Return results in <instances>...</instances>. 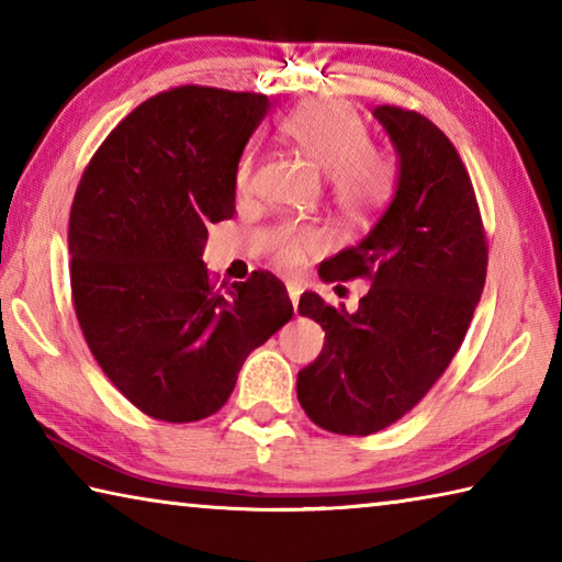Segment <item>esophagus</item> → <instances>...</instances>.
<instances>
[{"label": "esophagus", "instance_id": "obj_1", "mask_svg": "<svg viewBox=\"0 0 562 562\" xmlns=\"http://www.w3.org/2000/svg\"><path fill=\"white\" fill-rule=\"evenodd\" d=\"M288 294H290V300H292V307L297 310V302H300V294H302V288L297 282H288Z\"/></svg>", "mask_w": 562, "mask_h": 562}]
</instances>
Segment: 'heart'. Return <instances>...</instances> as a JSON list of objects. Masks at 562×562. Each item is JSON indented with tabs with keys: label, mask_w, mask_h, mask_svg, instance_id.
<instances>
[{
	"label": "heart",
	"mask_w": 562,
	"mask_h": 562,
	"mask_svg": "<svg viewBox=\"0 0 562 562\" xmlns=\"http://www.w3.org/2000/svg\"><path fill=\"white\" fill-rule=\"evenodd\" d=\"M282 131L329 173V195L341 213L361 217L386 201L394 183V164L369 144L364 121L339 101H304L282 121ZM255 158L250 150L235 170L237 193H250ZM325 247L317 227L288 225L272 243V258L282 268H300Z\"/></svg>",
	"instance_id": "heart-1"
}]
</instances>
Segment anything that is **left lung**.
Here are the masks:
<instances>
[{
  "label": "left lung",
  "instance_id": "1",
  "mask_svg": "<svg viewBox=\"0 0 562 562\" xmlns=\"http://www.w3.org/2000/svg\"><path fill=\"white\" fill-rule=\"evenodd\" d=\"M398 154L392 203L364 240L319 265L325 282L372 288L349 315L304 292L297 312L325 329L297 374V398L319 429L369 436L429 394L459 351L481 300L488 240L459 150L418 111L376 106Z\"/></svg>",
  "mask_w": 562,
  "mask_h": 562
}]
</instances>
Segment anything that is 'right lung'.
Here are the masks:
<instances>
[{"instance_id": "1", "label": "right lung", "mask_w": 562, "mask_h": 562, "mask_svg": "<svg viewBox=\"0 0 562 562\" xmlns=\"http://www.w3.org/2000/svg\"><path fill=\"white\" fill-rule=\"evenodd\" d=\"M265 93L176 87L140 103L91 156L69 215L71 300L111 384L168 424L223 408L243 361L292 317L268 270L217 288L207 225L235 213V170Z\"/></svg>"}]
</instances>
